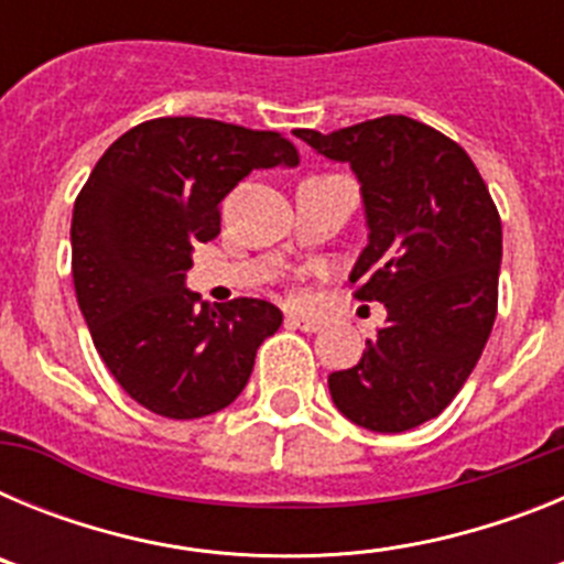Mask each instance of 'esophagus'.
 <instances>
[{
	"label": "esophagus",
	"mask_w": 564,
	"mask_h": 564,
	"mask_svg": "<svg viewBox=\"0 0 564 564\" xmlns=\"http://www.w3.org/2000/svg\"><path fill=\"white\" fill-rule=\"evenodd\" d=\"M288 325L291 327H299V330H305V333H318L322 327H325V322L318 316H305V313H291L288 316Z\"/></svg>",
	"instance_id": "esophagus-1"
}]
</instances>
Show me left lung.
<instances>
[{
    "label": "left lung",
    "mask_w": 564,
    "mask_h": 564,
    "mask_svg": "<svg viewBox=\"0 0 564 564\" xmlns=\"http://www.w3.org/2000/svg\"><path fill=\"white\" fill-rule=\"evenodd\" d=\"M296 138L361 183L367 246L350 282L387 307L361 361L327 378L333 403L370 432L415 430L449 406L495 327L500 214L471 158L406 115Z\"/></svg>",
    "instance_id": "8db88e82"
}]
</instances>
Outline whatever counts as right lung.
<instances>
[{
  "label": "right lung",
  "instance_id": "add662e5",
  "mask_svg": "<svg viewBox=\"0 0 564 564\" xmlns=\"http://www.w3.org/2000/svg\"><path fill=\"white\" fill-rule=\"evenodd\" d=\"M299 166L279 132L212 118H154L121 134L73 208V282L98 356L129 398L174 421L246 390L282 311L208 305L186 288L192 251L220 234V203L253 169Z\"/></svg>",
  "mask_w": 564,
  "mask_h": 564
}]
</instances>
